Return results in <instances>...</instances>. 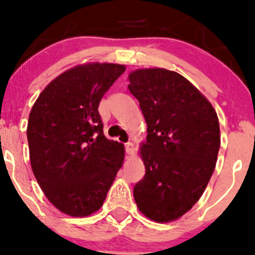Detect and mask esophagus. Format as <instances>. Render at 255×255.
<instances>
[{
  "label": "esophagus",
  "instance_id": "1",
  "mask_svg": "<svg viewBox=\"0 0 255 255\" xmlns=\"http://www.w3.org/2000/svg\"><path fill=\"white\" fill-rule=\"evenodd\" d=\"M125 151H127V154H132L133 152V144L131 142H128L125 143Z\"/></svg>",
  "mask_w": 255,
  "mask_h": 255
}]
</instances>
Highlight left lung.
<instances>
[{
	"instance_id": "1",
	"label": "left lung",
	"mask_w": 255,
	"mask_h": 255,
	"mask_svg": "<svg viewBox=\"0 0 255 255\" xmlns=\"http://www.w3.org/2000/svg\"><path fill=\"white\" fill-rule=\"evenodd\" d=\"M128 81L148 127L140 148L145 175L134 185V200L148 218L170 222L198 202L214 173L221 144L217 113L175 71L139 69Z\"/></svg>"
}]
</instances>
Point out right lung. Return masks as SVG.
<instances>
[{
	"mask_svg": "<svg viewBox=\"0 0 255 255\" xmlns=\"http://www.w3.org/2000/svg\"><path fill=\"white\" fill-rule=\"evenodd\" d=\"M124 71L112 63L75 67L46 86L29 113L33 174L46 198L69 216L98 211L124 161V146L105 137L98 111Z\"/></svg>",
	"mask_w": 255,
	"mask_h": 255,
	"instance_id": "add662e5",
	"label": "right lung"
}]
</instances>
